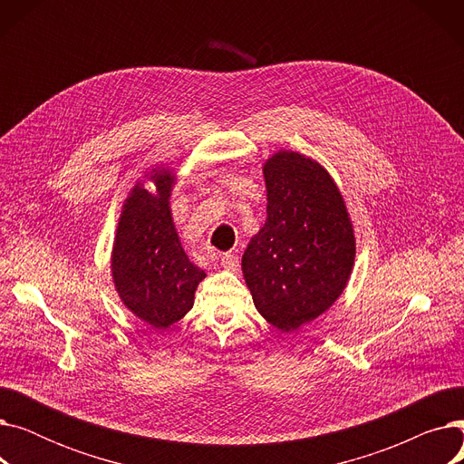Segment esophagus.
<instances>
[{"mask_svg": "<svg viewBox=\"0 0 464 464\" xmlns=\"http://www.w3.org/2000/svg\"><path fill=\"white\" fill-rule=\"evenodd\" d=\"M219 261H222V266L227 271H237L238 269V257L235 254H224L222 257H219Z\"/></svg>", "mask_w": 464, "mask_h": 464, "instance_id": "obj_1", "label": "esophagus"}]
</instances>
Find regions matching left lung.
<instances>
[{
  "instance_id": "1",
  "label": "left lung",
  "mask_w": 464,
  "mask_h": 464,
  "mask_svg": "<svg viewBox=\"0 0 464 464\" xmlns=\"http://www.w3.org/2000/svg\"><path fill=\"white\" fill-rule=\"evenodd\" d=\"M265 226L242 256L263 318L282 333L329 310L348 285L355 235L343 193L315 160L278 150L263 165Z\"/></svg>"
}]
</instances>
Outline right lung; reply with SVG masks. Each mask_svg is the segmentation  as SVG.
I'll use <instances>...</instances> for the list:
<instances>
[{"instance_id":"obj_1","label":"right lung","mask_w":464,"mask_h":464,"mask_svg":"<svg viewBox=\"0 0 464 464\" xmlns=\"http://www.w3.org/2000/svg\"><path fill=\"white\" fill-rule=\"evenodd\" d=\"M144 179L156 189L139 180L121 205L111 273L124 306L154 329H167L191 310L207 275L186 256L170 214L173 169L156 167Z\"/></svg>"}]
</instances>
